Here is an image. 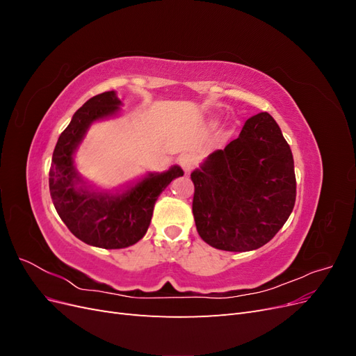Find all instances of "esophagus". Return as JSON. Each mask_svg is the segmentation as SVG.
Segmentation results:
<instances>
[{"mask_svg": "<svg viewBox=\"0 0 356 356\" xmlns=\"http://www.w3.org/2000/svg\"><path fill=\"white\" fill-rule=\"evenodd\" d=\"M195 163H196L195 156H191V154H182V156L179 157V165H181V168L184 169L186 172H190V170L193 169V166H195Z\"/></svg>", "mask_w": 356, "mask_h": 356, "instance_id": "1", "label": "esophagus"}]
</instances>
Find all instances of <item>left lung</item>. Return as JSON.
I'll use <instances>...</instances> for the list:
<instances>
[{
	"mask_svg": "<svg viewBox=\"0 0 356 356\" xmlns=\"http://www.w3.org/2000/svg\"><path fill=\"white\" fill-rule=\"evenodd\" d=\"M191 181L197 233L221 251L266 245L296 203L293 153L268 113L248 118L238 138L191 172Z\"/></svg>",
	"mask_w": 356,
	"mask_h": 356,
	"instance_id": "1",
	"label": "left lung"
}]
</instances>
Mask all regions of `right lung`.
I'll use <instances>...</instances> for the list:
<instances>
[{
  "label": "right lung",
  "mask_w": 356,
  "mask_h": 356,
  "mask_svg": "<svg viewBox=\"0 0 356 356\" xmlns=\"http://www.w3.org/2000/svg\"><path fill=\"white\" fill-rule=\"evenodd\" d=\"M122 105L114 90L96 95L75 111L58 139L49 172L50 196L60 220L84 243L120 250L144 238L152 222L154 203L172 179L184 175L179 166L161 174H148L122 195L95 191L74 166V153L89 126L117 114ZM81 186H79L78 184Z\"/></svg>",
  "instance_id": "add662e5"
}]
</instances>
